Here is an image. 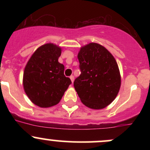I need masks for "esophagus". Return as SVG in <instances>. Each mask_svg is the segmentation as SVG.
Wrapping results in <instances>:
<instances>
[{
	"instance_id": "1",
	"label": "esophagus",
	"mask_w": 150,
	"mask_h": 150,
	"mask_svg": "<svg viewBox=\"0 0 150 150\" xmlns=\"http://www.w3.org/2000/svg\"><path fill=\"white\" fill-rule=\"evenodd\" d=\"M69 78H70L71 81H72V83H73V82H74V76H73V75H71V76L69 77Z\"/></svg>"
}]
</instances>
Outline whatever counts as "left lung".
Listing matches in <instances>:
<instances>
[{"mask_svg":"<svg viewBox=\"0 0 150 150\" xmlns=\"http://www.w3.org/2000/svg\"><path fill=\"white\" fill-rule=\"evenodd\" d=\"M81 75L74 87L82 103L94 110L113 102L121 84L120 71L111 53L96 43L83 46L78 54Z\"/></svg>","mask_w":150,"mask_h":150,"instance_id":"left-lung-1","label":"left lung"}]
</instances>
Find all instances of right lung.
Returning a JSON list of instances; mask_svg holds the SVG:
<instances>
[{
  "instance_id": "add662e5",
  "label": "right lung",
  "mask_w": 150,
  "mask_h": 150,
  "mask_svg": "<svg viewBox=\"0 0 150 150\" xmlns=\"http://www.w3.org/2000/svg\"><path fill=\"white\" fill-rule=\"evenodd\" d=\"M62 49L53 43L39 47L27 63L23 86L29 99L40 107H50L60 102L72 83L64 75V66L58 62Z\"/></svg>"
}]
</instances>
